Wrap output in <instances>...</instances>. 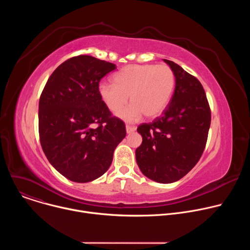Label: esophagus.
Returning a JSON list of instances; mask_svg holds the SVG:
<instances>
[{
	"label": "esophagus",
	"instance_id": "34e87169",
	"mask_svg": "<svg viewBox=\"0 0 250 250\" xmlns=\"http://www.w3.org/2000/svg\"><path fill=\"white\" fill-rule=\"evenodd\" d=\"M125 129H126V132H127V133H131V132L135 131L136 127H135V126H131V125H125Z\"/></svg>",
	"mask_w": 250,
	"mask_h": 250
}]
</instances>
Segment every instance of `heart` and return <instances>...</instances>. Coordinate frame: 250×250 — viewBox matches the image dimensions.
<instances>
[{"label": "heart", "mask_w": 250, "mask_h": 250, "mask_svg": "<svg viewBox=\"0 0 250 250\" xmlns=\"http://www.w3.org/2000/svg\"><path fill=\"white\" fill-rule=\"evenodd\" d=\"M113 82L101 83L99 96L114 113L124 108L129 96L132 104L120 112L119 117L131 122L141 114L148 119L159 116L171 100L176 78L172 68L165 64H132L115 74Z\"/></svg>", "instance_id": "1"}]
</instances>
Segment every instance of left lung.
I'll return each instance as SVG.
<instances>
[{"instance_id":"1","label":"left lung","mask_w":250,"mask_h":250,"mask_svg":"<svg viewBox=\"0 0 250 250\" xmlns=\"http://www.w3.org/2000/svg\"><path fill=\"white\" fill-rule=\"evenodd\" d=\"M174 94L162 115L141 124L142 144L135 150L140 171L158 183L180 180L200 160L210 125V109L200 81L173 61Z\"/></svg>"}]
</instances>
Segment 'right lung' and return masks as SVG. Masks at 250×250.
<instances>
[{
  "instance_id": "obj_1",
  "label": "right lung",
  "mask_w": 250,
  "mask_h": 250,
  "mask_svg": "<svg viewBox=\"0 0 250 250\" xmlns=\"http://www.w3.org/2000/svg\"><path fill=\"white\" fill-rule=\"evenodd\" d=\"M115 64L79 55L60 64L48 78L39 105V131L50 164L67 179L91 182L112 164L125 138V123L113 117L98 88Z\"/></svg>"
}]
</instances>
